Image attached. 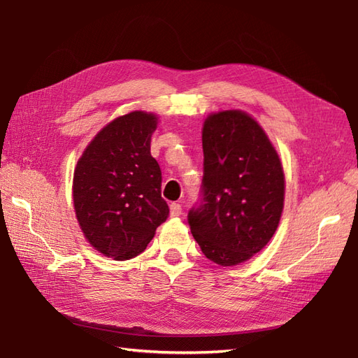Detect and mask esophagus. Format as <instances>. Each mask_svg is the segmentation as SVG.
Masks as SVG:
<instances>
[{"label": "esophagus", "instance_id": "esophagus-1", "mask_svg": "<svg viewBox=\"0 0 358 358\" xmlns=\"http://www.w3.org/2000/svg\"><path fill=\"white\" fill-rule=\"evenodd\" d=\"M169 208H171V217H178V215H181V212H183V209H181V204H178V203H172Z\"/></svg>", "mask_w": 358, "mask_h": 358}]
</instances>
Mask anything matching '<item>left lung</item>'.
I'll return each mask as SVG.
<instances>
[{"label": "left lung", "instance_id": "8db88e82", "mask_svg": "<svg viewBox=\"0 0 358 358\" xmlns=\"http://www.w3.org/2000/svg\"><path fill=\"white\" fill-rule=\"evenodd\" d=\"M203 200L189 210L195 241L210 262H248L275 234L285 206V172L258 121L232 109L204 120Z\"/></svg>", "mask_w": 358, "mask_h": 358}]
</instances>
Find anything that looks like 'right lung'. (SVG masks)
<instances>
[{
    "label": "right lung",
    "instance_id": "right-lung-1",
    "mask_svg": "<svg viewBox=\"0 0 358 358\" xmlns=\"http://www.w3.org/2000/svg\"><path fill=\"white\" fill-rule=\"evenodd\" d=\"M158 124L152 112L117 117L83 152L73 172V209L98 252L123 262L143 252L169 215L162 171L150 155Z\"/></svg>",
    "mask_w": 358,
    "mask_h": 358
}]
</instances>
